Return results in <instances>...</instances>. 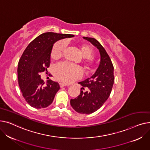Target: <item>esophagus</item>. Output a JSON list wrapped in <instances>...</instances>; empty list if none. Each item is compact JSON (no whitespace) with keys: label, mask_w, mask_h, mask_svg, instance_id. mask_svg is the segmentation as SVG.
<instances>
[{"label":"esophagus","mask_w":150,"mask_h":150,"mask_svg":"<svg viewBox=\"0 0 150 150\" xmlns=\"http://www.w3.org/2000/svg\"><path fill=\"white\" fill-rule=\"evenodd\" d=\"M59 85H60V88H63V87H64V86H67L66 84L63 83H59Z\"/></svg>","instance_id":"1"}]
</instances>
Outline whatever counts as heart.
<instances>
[{
  "mask_svg": "<svg viewBox=\"0 0 150 150\" xmlns=\"http://www.w3.org/2000/svg\"><path fill=\"white\" fill-rule=\"evenodd\" d=\"M76 48L79 54L83 58L82 64L87 73L94 71V62L92 59L94 51L88 44L79 43L77 44ZM65 50L63 42H56L52 48L51 57L53 60H58L62 57ZM53 74L57 80L65 83H70L80 78L82 71L81 68L76 65L68 63H60L56 65L53 69Z\"/></svg>",
  "mask_w": 150,
  "mask_h": 150,
  "instance_id": "1",
  "label": "heart"
}]
</instances>
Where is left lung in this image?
<instances>
[{
  "instance_id": "8db88e82",
  "label": "left lung",
  "mask_w": 150,
  "mask_h": 150,
  "mask_svg": "<svg viewBox=\"0 0 150 150\" xmlns=\"http://www.w3.org/2000/svg\"><path fill=\"white\" fill-rule=\"evenodd\" d=\"M83 38L99 50L100 64L91 77L79 82L83 86L82 90L84 87L88 88L85 92L81 90L76 98L71 99L70 104L76 112L88 114L99 109L109 98L114 81V67L107 51L98 40L93 38Z\"/></svg>"
}]
</instances>
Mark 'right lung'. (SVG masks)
<instances>
[{
    "mask_svg": "<svg viewBox=\"0 0 150 150\" xmlns=\"http://www.w3.org/2000/svg\"><path fill=\"white\" fill-rule=\"evenodd\" d=\"M74 36L52 32L43 33L34 39L23 52L17 68L18 82L24 99L32 107L46 108L53 101L60 89L59 84L50 79L45 85L39 74L45 70L47 71L54 43Z\"/></svg>",
    "mask_w": 150,
    "mask_h": 150,
    "instance_id": "add662e5",
    "label": "right lung"
}]
</instances>
